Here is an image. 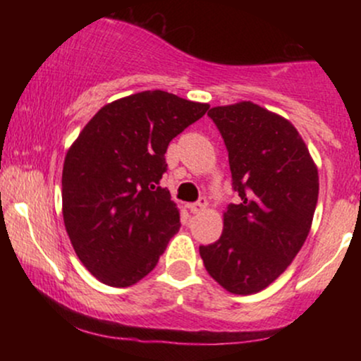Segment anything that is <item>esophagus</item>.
<instances>
[{"label": "esophagus", "mask_w": 361, "mask_h": 361, "mask_svg": "<svg viewBox=\"0 0 361 361\" xmlns=\"http://www.w3.org/2000/svg\"><path fill=\"white\" fill-rule=\"evenodd\" d=\"M207 207H209V204H207L205 198H200L197 204H190L188 209L192 214H200V212H204V210H207Z\"/></svg>", "instance_id": "esophagus-1"}]
</instances>
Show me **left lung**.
Wrapping results in <instances>:
<instances>
[{"label":"left lung","mask_w":361,"mask_h":361,"mask_svg":"<svg viewBox=\"0 0 361 361\" xmlns=\"http://www.w3.org/2000/svg\"><path fill=\"white\" fill-rule=\"evenodd\" d=\"M229 152L241 197L224 212L221 238L200 246L209 275L235 295L267 288L304 246L317 205L319 176L287 118L251 102L209 110Z\"/></svg>","instance_id":"1"}]
</instances>
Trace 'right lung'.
<instances>
[{
  "label": "right lung",
  "instance_id": "1",
  "mask_svg": "<svg viewBox=\"0 0 361 361\" xmlns=\"http://www.w3.org/2000/svg\"><path fill=\"white\" fill-rule=\"evenodd\" d=\"M209 110L166 91H142L98 110L62 168V215L78 258L110 287L154 270L180 212L159 181L166 149Z\"/></svg>",
  "mask_w": 361,
  "mask_h": 361
}]
</instances>
